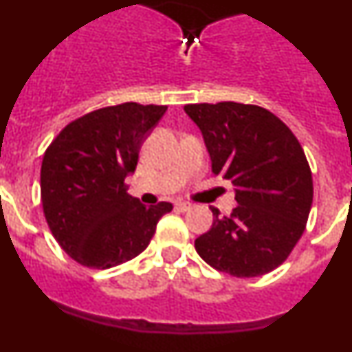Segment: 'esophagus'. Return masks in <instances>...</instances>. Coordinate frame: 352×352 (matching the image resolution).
<instances>
[{
    "instance_id": "obj_1",
    "label": "esophagus",
    "mask_w": 352,
    "mask_h": 352,
    "mask_svg": "<svg viewBox=\"0 0 352 352\" xmlns=\"http://www.w3.org/2000/svg\"><path fill=\"white\" fill-rule=\"evenodd\" d=\"M177 209H179V211H189L190 204L189 202H177Z\"/></svg>"
}]
</instances>
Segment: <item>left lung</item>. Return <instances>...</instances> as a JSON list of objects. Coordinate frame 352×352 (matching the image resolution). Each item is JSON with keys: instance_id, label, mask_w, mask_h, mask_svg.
I'll return each instance as SVG.
<instances>
[{"instance_id": "1", "label": "left lung", "mask_w": 352, "mask_h": 352, "mask_svg": "<svg viewBox=\"0 0 352 352\" xmlns=\"http://www.w3.org/2000/svg\"><path fill=\"white\" fill-rule=\"evenodd\" d=\"M201 129L211 168L235 186L236 208L196 239L211 267L255 278L286 261L301 239L314 201L310 165L296 136L257 105L219 102L184 107Z\"/></svg>"}]
</instances>
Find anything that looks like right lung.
Wrapping results in <instances>:
<instances>
[{
    "label": "right lung",
    "instance_id": "add662e5",
    "mask_svg": "<svg viewBox=\"0 0 352 352\" xmlns=\"http://www.w3.org/2000/svg\"><path fill=\"white\" fill-rule=\"evenodd\" d=\"M166 105L126 102L69 122L45 150L41 199L56 242L78 264L109 269L140 255L170 202L141 204L127 194L143 141Z\"/></svg>",
    "mask_w": 352,
    "mask_h": 352
}]
</instances>
